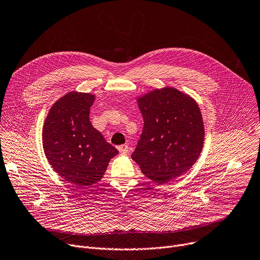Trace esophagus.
<instances>
[{
    "label": "esophagus",
    "instance_id": "obj_1",
    "mask_svg": "<svg viewBox=\"0 0 260 260\" xmlns=\"http://www.w3.org/2000/svg\"><path fill=\"white\" fill-rule=\"evenodd\" d=\"M118 150L121 152V153H126L128 151V146L126 144H122L118 146Z\"/></svg>",
    "mask_w": 260,
    "mask_h": 260
}]
</instances>
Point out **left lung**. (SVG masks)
<instances>
[{
    "instance_id": "1",
    "label": "left lung",
    "mask_w": 260,
    "mask_h": 260,
    "mask_svg": "<svg viewBox=\"0 0 260 260\" xmlns=\"http://www.w3.org/2000/svg\"><path fill=\"white\" fill-rule=\"evenodd\" d=\"M144 126L133 160L158 184L180 177L197 162L205 129L194 99L174 88L153 90L138 98Z\"/></svg>"
}]
</instances>
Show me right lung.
<instances>
[{"label":"right lung","mask_w":260,"mask_h":260,"mask_svg":"<svg viewBox=\"0 0 260 260\" xmlns=\"http://www.w3.org/2000/svg\"><path fill=\"white\" fill-rule=\"evenodd\" d=\"M94 99L89 93L66 94L52 106L43 127L48 162L58 176L82 189L100 181L118 153L91 123Z\"/></svg>","instance_id":"1"}]
</instances>
